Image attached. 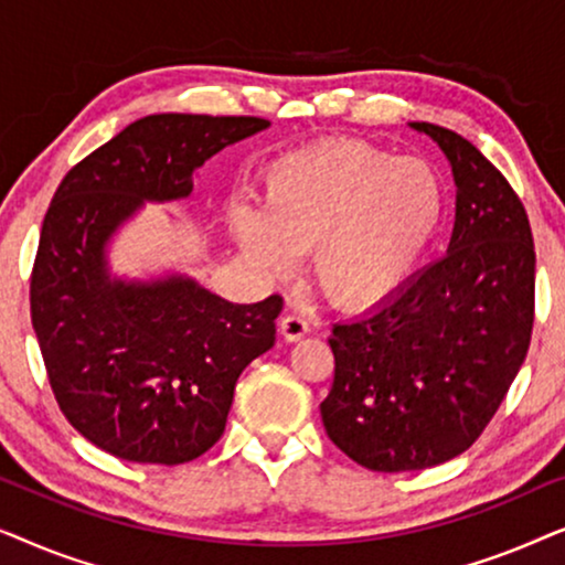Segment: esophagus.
<instances>
[{"label": "esophagus", "mask_w": 565, "mask_h": 565, "mask_svg": "<svg viewBox=\"0 0 565 565\" xmlns=\"http://www.w3.org/2000/svg\"><path fill=\"white\" fill-rule=\"evenodd\" d=\"M280 334L288 339V342H298V339H303L308 334V323L296 313H285L280 319Z\"/></svg>", "instance_id": "1"}]
</instances>
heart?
<instances>
[{
    "mask_svg": "<svg viewBox=\"0 0 565 565\" xmlns=\"http://www.w3.org/2000/svg\"><path fill=\"white\" fill-rule=\"evenodd\" d=\"M259 205L234 200L226 223L246 265L285 277L311 249V275L331 303L373 308L408 280L445 213L435 167L358 138L282 153L259 177Z\"/></svg>",
    "mask_w": 565,
    "mask_h": 565,
    "instance_id": "obj_1",
    "label": "heart"
}]
</instances>
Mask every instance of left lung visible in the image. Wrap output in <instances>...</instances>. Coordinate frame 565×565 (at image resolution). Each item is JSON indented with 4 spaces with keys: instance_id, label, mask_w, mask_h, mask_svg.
<instances>
[{
    "instance_id": "left-lung-1",
    "label": "left lung",
    "mask_w": 565,
    "mask_h": 565,
    "mask_svg": "<svg viewBox=\"0 0 565 565\" xmlns=\"http://www.w3.org/2000/svg\"><path fill=\"white\" fill-rule=\"evenodd\" d=\"M408 126L452 167L450 246L373 311L334 323L321 404L331 443L377 473L466 452L520 373L535 321V244L516 192L455 130Z\"/></svg>"
}]
</instances>
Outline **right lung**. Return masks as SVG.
Returning a JSON list of instances; mask_svg holds the SVG:
<instances>
[{
    "instance_id": "1",
    "label": "right lung",
    "mask_w": 565,
    "mask_h": 565,
    "mask_svg": "<svg viewBox=\"0 0 565 565\" xmlns=\"http://www.w3.org/2000/svg\"><path fill=\"white\" fill-rule=\"evenodd\" d=\"M265 128L246 115H149L82 159L53 195L30 316L61 412L115 458H200L226 429L242 370L273 350L280 296L228 303L182 273L118 277L107 257L143 203L190 198L207 159Z\"/></svg>"
}]
</instances>
